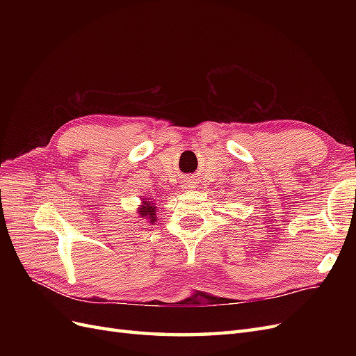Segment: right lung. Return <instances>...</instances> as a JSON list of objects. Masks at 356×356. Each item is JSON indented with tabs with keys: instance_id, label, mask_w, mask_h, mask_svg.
<instances>
[{
	"instance_id": "right-lung-1",
	"label": "right lung",
	"mask_w": 356,
	"mask_h": 356,
	"mask_svg": "<svg viewBox=\"0 0 356 356\" xmlns=\"http://www.w3.org/2000/svg\"><path fill=\"white\" fill-rule=\"evenodd\" d=\"M139 218L143 220H148L152 224H154L157 221V208L156 203L153 200V197H143L141 196V204H138L136 209Z\"/></svg>"
}]
</instances>
